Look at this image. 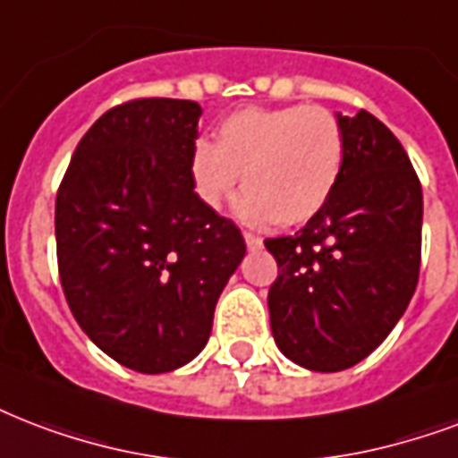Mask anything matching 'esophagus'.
I'll return each mask as SVG.
<instances>
[{
  "label": "esophagus",
  "mask_w": 458,
  "mask_h": 458,
  "mask_svg": "<svg viewBox=\"0 0 458 458\" xmlns=\"http://www.w3.org/2000/svg\"><path fill=\"white\" fill-rule=\"evenodd\" d=\"M244 244H247L250 250H259L261 244H264V240L257 235H252V233H244Z\"/></svg>",
  "instance_id": "esophagus-1"
}]
</instances>
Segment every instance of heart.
<instances>
[{
    "mask_svg": "<svg viewBox=\"0 0 458 458\" xmlns=\"http://www.w3.org/2000/svg\"><path fill=\"white\" fill-rule=\"evenodd\" d=\"M344 170V131L317 105L247 107L223 120L216 144L199 141L191 180L208 206H221L242 174L237 216L298 225L322 211Z\"/></svg>",
    "mask_w": 458,
    "mask_h": 458,
    "instance_id": "1",
    "label": "heart"
}]
</instances>
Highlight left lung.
Instances as JSON below:
<instances>
[{
	"label": "left lung",
	"instance_id": "8db88e82",
	"mask_svg": "<svg viewBox=\"0 0 458 458\" xmlns=\"http://www.w3.org/2000/svg\"><path fill=\"white\" fill-rule=\"evenodd\" d=\"M344 170L334 194L293 237L267 240L281 353L314 372L365 360L396 327L420 271L423 190L399 139L360 110L336 113Z\"/></svg>",
	"mask_w": 458,
	"mask_h": 458
}]
</instances>
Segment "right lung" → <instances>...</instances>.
Returning <instances> with one entry per match:
<instances>
[{
    "label": "right lung",
    "mask_w": 458,
    "mask_h": 458,
    "mask_svg": "<svg viewBox=\"0 0 458 458\" xmlns=\"http://www.w3.org/2000/svg\"><path fill=\"white\" fill-rule=\"evenodd\" d=\"M201 107L144 98L83 134L55 204L69 310L93 344L144 375L204 351L216 302L247 247L194 191Z\"/></svg>",
    "instance_id": "1"
}]
</instances>
